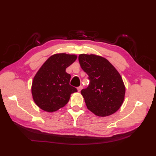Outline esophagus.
Listing matches in <instances>:
<instances>
[{
	"mask_svg": "<svg viewBox=\"0 0 156 156\" xmlns=\"http://www.w3.org/2000/svg\"><path fill=\"white\" fill-rule=\"evenodd\" d=\"M82 88H83V87H82V86H80V87H78V92H80L81 90L82 89Z\"/></svg>",
	"mask_w": 156,
	"mask_h": 156,
	"instance_id": "34e87169",
	"label": "esophagus"
}]
</instances>
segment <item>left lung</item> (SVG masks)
Segmentation results:
<instances>
[{
  "label": "left lung",
  "mask_w": 156,
  "mask_h": 156,
  "mask_svg": "<svg viewBox=\"0 0 156 156\" xmlns=\"http://www.w3.org/2000/svg\"><path fill=\"white\" fill-rule=\"evenodd\" d=\"M78 60L90 80L88 87L81 90L88 109L99 117L115 113L125 98V88L121 75L101 56L80 54Z\"/></svg>",
  "instance_id": "obj_1"
}]
</instances>
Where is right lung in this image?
I'll return each mask as SVG.
<instances>
[{
	"label": "right lung",
	"mask_w": 156,
	"mask_h": 156,
	"mask_svg": "<svg viewBox=\"0 0 156 156\" xmlns=\"http://www.w3.org/2000/svg\"><path fill=\"white\" fill-rule=\"evenodd\" d=\"M77 56L58 54L48 59L35 76L32 83L33 98L38 107L48 112L58 111L68 103L77 89L69 85L71 76L66 69Z\"/></svg>",
	"instance_id": "right-lung-1"
}]
</instances>
